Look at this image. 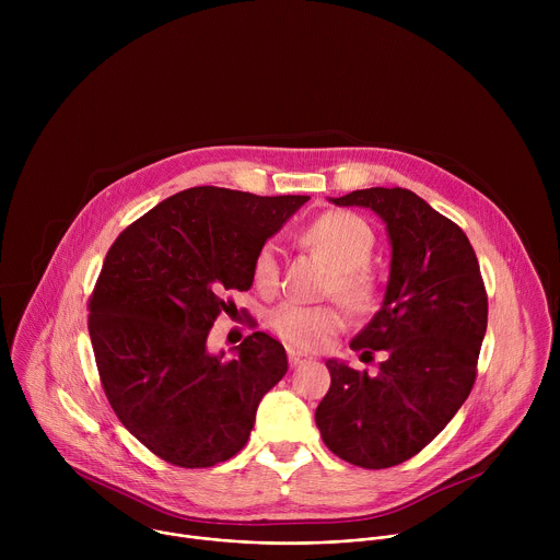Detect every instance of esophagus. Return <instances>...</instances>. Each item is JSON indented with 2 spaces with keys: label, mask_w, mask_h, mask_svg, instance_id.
I'll list each match as a JSON object with an SVG mask.
<instances>
[{
  "label": "esophagus",
  "mask_w": 560,
  "mask_h": 560,
  "mask_svg": "<svg viewBox=\"0 0 560 560\" xmlns=\"http://www.w3.org/2000/svg\"><path fill=\"white\" fill-rule=\"evenodd\" d=\"M288 361L292 368H299V365H305L312 361V357L307 352H301V350H288Z\"/></svg>",
  "instance_id": "1"
}]
</instances>
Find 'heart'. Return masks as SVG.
<instances>
[{
  "label": "heart",
  "instance_id": "heart-1",
  "mask_svg": "<svg viewBox=\"0 0 560 560\" xmlns=\"http://www.w3.org/2000/svg\"><path fill=\"white\" fill-rule=\"evenodd\" d=\"M303 242L335 268L330 292L341 296L350 307L363 312L376 301V279L368 270L374 248L372 228L357 214L335 210L316 217L305 230ZM255 285L272 292L279 279V250L272 242L264 244L253 261ZM272 330L299 348H318L332 335L343 330L346 314L339 305L283 303L270 314Z\"/></svg>",
  "mask_w": 560,
  "mask_h": 560
}]
</instances>
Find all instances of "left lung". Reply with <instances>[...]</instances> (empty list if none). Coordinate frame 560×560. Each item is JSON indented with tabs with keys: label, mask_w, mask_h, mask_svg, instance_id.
<instances>
[{
	"label": "left lung",
	"mask_w": 560,
	"mask_h": 560,
	"mask_svg": "<svg viewBox=\"0 0 560 560\" xmlns=\"http://www.w3.org/2000/svg\"><path fill=\"white\" fill-rule=\"evenodd\" d=\"M330 201L370 208L385 223L392 261L383 305L350 348L387 357L374 376L326 361L332 383L314 421L339 458L383 469L419 454L465 404L488 294L465 232L412 190L368 188Z\"/></svg>",
	"instance_id": "left-lung-1"
}]
</instances>
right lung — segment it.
I'll return each instance as SVG.
<instances>
[{
    "label": "right lung",
    "mask_w": 560,
    "mask_h": 560,
    "mask_svg": "<svg viewBox=\"0 0 560 560\" xmlns=\"http://www.w3.org/2000/svg\"><path fill=\"white\" fill-rule=\"evenodd\" d=\"M199 186L156 203L110 246L89 330L108 404L152 454L212 467L248 443L259 401L288 372L283 346L253 332L208 352L223 294L250 290L259 248L307 201Z\"/></svg>",
    "instance_id": "obj_1"
}]
</instances>
